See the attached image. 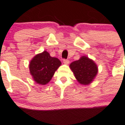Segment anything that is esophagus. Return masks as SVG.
I'll return each instance as SVG.
<instances>
[{
	"mask_svg": "<svg viewBox=\"0 0 125 125\" xmlns=\"http://www.w3.org/2000/svg\"><path fill=\"white\" fill-rule=\"evenodd\" d=\"M63 63H64L65 64H66V65L69 64V61L68 60H63Z\"/></svg>",
	"mask_w": 125,
	"mask_h": 125,
	"instance_id": "esophagus-1",
	"label": "esophagus"
}]
</instances>
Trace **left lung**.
Here are the masks:
<instances>
[{
  "label": "left lung",
  "mask_w": 125,
  "mask_h": 125,
  "mask_svg": "<svg viewBox=\"0 0 125 125\" xmlns=\"http://www.w3.org/2000/svg\"><path fill=\"white\" fill-rule=\"evenodd\" d=\"M70 69L75 75L76 79L83 85L91 83L98 73V66L91 59L82 56L79 60L71 63Z\"/></svg>",
  "instance_id": "1"
}]
</instances>
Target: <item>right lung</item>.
I'll return each mask as SVG.
<instances>
[{"label": "right lung", "mask_w": 125, "mask_h": 125, "mask_svg": "<svg viewBox=\"0 0 125 125\" xmlns=\"http://www.w3.org/2000/svg\"><path fill=\"white\" fill-rule=\"evenodd\" d=\"M61 64L59 59L51 57L48 52L44 51L31 60L29 67L33 80L37 83L44 85L50 82Z\"/></svg>", "instance_id": "right-lung-1"}]
</instances>
